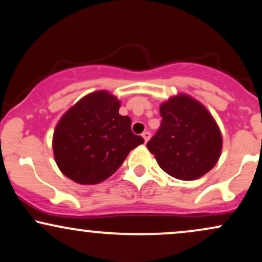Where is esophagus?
Wrapping results in <instances>:
<instances>
[{
    "instance_id": "esophagus-1",
    "label": "esophagus",
    "mask_w": 262,
    "mask_h": 262,
    "mask_svg": "<svg viewBox=\"0 0 262 262\" xmlns=\"http://www.w3.org/2000/svg\"><path fill=\"white\" fill-rule=\"evenodd\" d=\"M141 137H143V139L145 143H148V140L150 139V132H144V133L141 134Z\"/></svg>"
}]
</instances>
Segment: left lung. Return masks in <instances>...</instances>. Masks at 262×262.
<instances>
[{
    "label": "left lung",
    "instance_id": "left-lung-1",
    "mask_svg": "<svg viewBox=\"0 0 262 262\" xmlns=\"http://www.w3.org/2000/svg\"><path fill=\"white\" fill-rule=\"evenodd\" d=\"M160 114V128L146 144L159 166L183 181L206 175L217 164L223 143L212 114L187 95L161 103Z\"/></svg>",
    "mask_w": 262,
    "mask_h": 262
}]
</instances>
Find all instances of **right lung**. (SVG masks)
Here are the masks:
<instances>
[{"label": "right lung", "instance_id": "right-lung-1", "mask_svg": "<svg viewBox=\"0 0 262 262\" xmlns=\"http://www.w3.org/2000/svg\"><path fill=\"white\" fill-rule=\"evenodd\" d=\"M121 102L107 91L90 93L60 118L54 130V158L66 177L96 185L112 176L129 151L144 143L132 132Z\"/></svg>", "mask_w": 262, "mask_h": 262}]
</instances>
